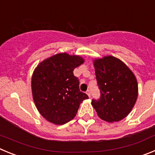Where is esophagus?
Wrapping results in <instances>:
<instances>
[{
  "instance_id": "34e87169",
  "label": "esophagus",
  "mask_w": 155,
  "mask_h": 155,
  "mask_svg": "<svg viewBox=\"0 0 155 155\" xmlns=\"http://www.w3.org/2000/svg\"><path fill=\"white\" fill-rule=\"evenodd\" d=\"M86 93H87V94L88 95V97L90 98V97H91V91H90L89 90H87V91H86Z\"/></svg>"
}]
</instances>
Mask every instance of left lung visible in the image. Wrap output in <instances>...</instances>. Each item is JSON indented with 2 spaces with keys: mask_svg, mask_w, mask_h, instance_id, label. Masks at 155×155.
Returning a JSON list of instances; mask_svg holds the SVG:
<instances>
[{
  "mask_svg": "<svg viewBox=\"0 0 155 155\" xmlns=\"http://www.w3.org/2000/svg\"><path fill=\"white\" fill-rule=\"evenodd\" d=\"M97 83L101 92L91 105L102 120L118 122L131 112L138 95L136 77L120 59L106 56L93 61Z\"/></svg>",
  "mask_w": 155,
  "mask_h": 155,
  "instance_id": "left-lung-1",
  "label": "left lung"
}]
</instances>
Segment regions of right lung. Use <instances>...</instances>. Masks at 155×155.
I'll list each match as a JSON object with an SVG mask.
<instances>
[{
    "instance_id": "right-lung-1",
    "label": "right lung",
    "mask_w": 155,
    "mask_h": 155,
    "mask_svg": "<svg viewBox=\"0 0 155 155\" xmlns=\"http://www.w3.org/2000/svg\"><path fill=\"white\" fill-rule=\"evenodd\" d=\"M84 62L80 56L57 53L38 64L31 77V92L37 109L43 118L56 125L73 120L88 96L79 89L74 75Z\"/></svg>"
}]
</instances>
